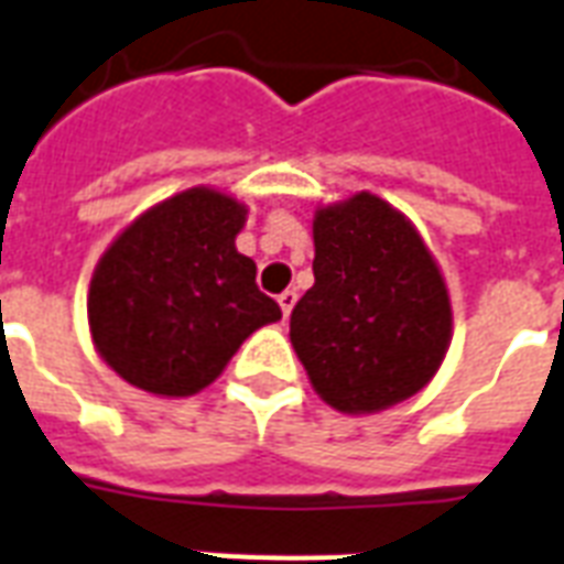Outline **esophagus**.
Listing matches in <instances>:
<instances>
[{"mask_svg":"<svg viewBox=\"0 0 564 564\" xmlns=\"http://www.w3.org/2000/svg\"><path fill=\"white\" fill-rule=\"evenodd\" d=\"M295 302H299V293H295V290H286V293H281V295H278V304H281V311H283V319H286V316L293 314Z\"/></svg>","mask_w":564,"mask_h":564,"instance_id":"34e87169","label":"esophagus"}]
</instances>
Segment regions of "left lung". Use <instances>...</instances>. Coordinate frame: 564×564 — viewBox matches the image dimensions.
I'll return each instance as SVG.
<instances>
[{"instance_id": "left-lung-1", "label": "left lung", "mask_w": 564, "mask_h": 564, "mask_svg": "<svg viewBox=\"0 0 564 564\" xmlns=\"http://www.w3.org/2000/svg\"><path fill=\"white\" fill-rule=\"evenodd\" d=\"M314 286L290 340L319 398L365 415L419 394L452 344V299L419 229L377 194L314 218Z\"/></svg>"}]
</instances>
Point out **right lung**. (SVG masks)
Segmentation results:
<instances>
[{"label":"right lung","mask_w":564,"mask_h":564,"mask_svg":"<svg viewBox=\"0 0 564 564\" xmlns=\"http://www.w3.org/2000/svg\"><path fill=\"white\" fill-rule=\"evenodd\" d=\"M248 208L215 187L158 203L104 250L89 283L98 356L133 388L191 398L220 377L281 307L257 286V262L236 250Z\"/></svg>","instance_id":"right-lung-1"}]
</instances>
